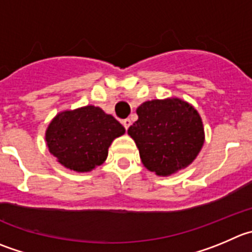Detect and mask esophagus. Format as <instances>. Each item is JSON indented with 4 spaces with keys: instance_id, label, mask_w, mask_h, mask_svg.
<instances>
[{
    "instance_id": "34e87169",
    "label": "esophagus",
    "mask_w": 252,
    "mask_h": 252,
    "mask_svg": "<svg viewBox=\"0 0 252 252\" xmlns=\"http://www.w3.org/2000/svg\"><path fill=\"white\" fill-rule=\"evenodd\" d=\"M122 125H124L126 130H128V127H130V126H131V120L130 119L122 120Z\"/></svg>"
}]
</instances>
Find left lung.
Masks as SVG:
<instances>
[{"mask_svg":"<svg viewBox=\"0 0 252 252\" xmlns=\"http://www.w3.org/2000/svg\"><path fill=\"white\" fill-rule=\"evenodd\" d=\"M138 120L127 130L143 166L158 176L186 168L204 143L199 114L181 99L152 100L137 109Z\"/></svg>","mask_w":252,"mask_h":252,"instance_id":"1","label":"left lung"}]
</instances>
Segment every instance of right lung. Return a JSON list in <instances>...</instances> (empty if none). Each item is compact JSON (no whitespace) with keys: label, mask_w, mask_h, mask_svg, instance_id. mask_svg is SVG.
<instances>
[{"label":"right lung","mask_w":252,"mask_h":252,"mask_svg":"<svg viewBox=\"0 0 252 252\" xmlns=\"http://www.w3.org/2000/svg\"><path fill=\"white\" fill-rule=\"evenodd\" d=\"M125 127L100 107L85 106L63 111L48 126V148L64 167L89 172L104 163L112 141L124 135Z\"/></svg>","instance_id":"1"}]
</instances>
